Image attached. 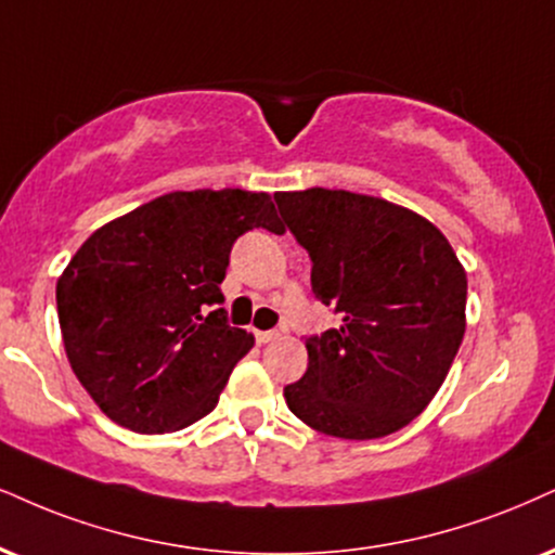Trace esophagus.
I'll use <instances>...</instances> for the list:
<instances>
[{
  "instance_id": "obj_1",
  "label": "esophagus",
  "mask_w": 555,
  "mask_h": 555,
  "mask_svg": "<svg viewBox=\"0 0 555 555\" xmlns=\"http://www.w3.org/2000/svg\"><path fill=\"white\" fill-rule=\"evenodd\" d=\"M257 337V345H270V341H275L280 337V332H255Z\"/></svg>"
}]
</instances>
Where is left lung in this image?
<instances>
[{
    "instance_id": "left-lung-1",
    "label": "left lung",
    "mask_w": 555,
    "mask_h": 555,
    "mask_svg": "<svg viewBox=\"0 0 555 555\" xmlns=\"http://www.w3.org/2000/svg\"><path fill=\"white\" fill-rule=\"evenodd\" d=\"M311 257V291L339 313L306 339L309 371L285 403L317 433L375 440L406 427L440 391L466 334L468 280L442 231L373 195L275 193Z\"/></svg>"
}]
</instances>
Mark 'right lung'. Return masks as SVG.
I'll list each match as a JSON object with an SVG mask.
<instances>
[{"label": "right lung", "instance_id": "add662e5", "mask_svg": "<svg viewBox=\"0 0 555 555\" xmlns=\"http://www.w3.org/2000/svg\"><path fill=\"white\" fill-rule=\"evenodd\" d=\"M280 229L267 193H167L94 231L56 283L66 358L115 424L141 435L188 427L216 409L255 337L229 326L231 246Z\"/></svg>", "mask_w": 555, "mask_h": 555}]
</instances>
